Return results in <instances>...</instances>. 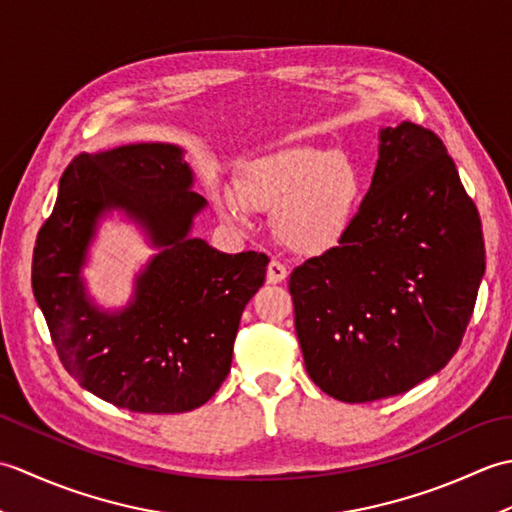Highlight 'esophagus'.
Here are the masks:
<instances>
[{
  "label": "esophagus",
  "mask_w": 512,
  "mask_h": 512,
  "mask_svg": "<svg viewBox=\"0 0 512 512\" xmlns=\"http://www.w3.org/2000/svg\"><path fill=\"white\" fill-rule=\"evenodd\" d=\"M288 277V268L277 262V259H273V262L268 264V273H266V281L268 284H281V281H286Z\"/></svg>",
  "instance_id": "34e87169"
}]
</instances>
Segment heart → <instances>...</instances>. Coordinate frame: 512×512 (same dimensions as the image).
<instances>
[{
  "label": "heart",
  "instance_id": "heart-1",
  "mask_svg": "<svg viewBox=\"0 0 512 512\" xmlns=\"http://www.w3.org/2000/svg\"><path fill=\"white\" fill-rule=\"evenodd\" d=\"M361 193V171L350 156L297 145L246 162L237 193L224 189L217 202L233 220H242L244 204L275 211L281 242L299 253H321L352 226Z\"/></svg>",
  "mask_w": 512,
  "mask_h": 512
}]
</instances>
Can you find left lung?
Here are the masks:
<instances>
[{
	"mask_svg": "<svg viewBox=\"0 0 512 512\" xmlns=\"http://www.w3.org/2000/svg\"><path fill=\"white\" fill-rule=\"evenodd\" d=\"M484 268L480 213L440 136L409 121L383 129L352 226L288 281L314 385L372 402L438 374L462 343Z\"/></svg>",
	"mask_w": 512,
	"mask_h": 512,
	"instance_id": "obj_1",
	"label": "left lung"
}]
</instances>
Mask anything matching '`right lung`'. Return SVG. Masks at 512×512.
<instances>
[{"label": "right lung", "mask_w": 512, "mask_h": 512, "mask_svg": "<svg viewBox=\"0 0 512 512\" xmlns=\"http://www.w3.org/2000/svg\"><path fill=\"white\" fill-rule=\"evenodd\" d=\"M182 149L123 145L76 156L32 253V292L68 374L112 405L182 413L204 405L231 372L246 303L264 286V253L226 255L189 237L206 200L191 191ZM123 208L163 250L118 315L96 311L78 277L95 220Z\"/></svg>", "instance_id": "right-lung-1"}]
</instances>
